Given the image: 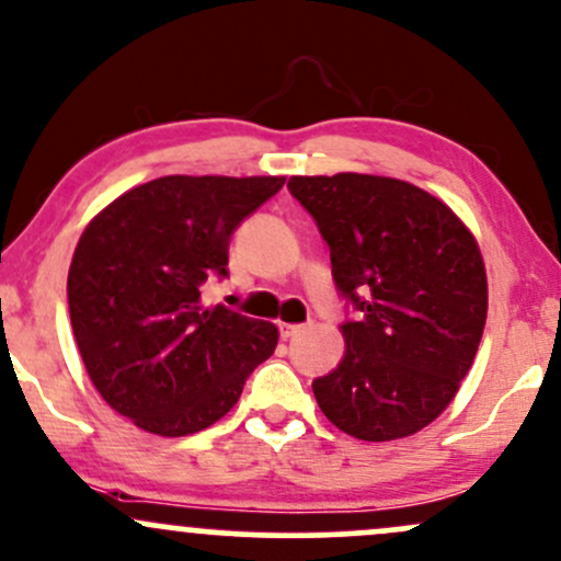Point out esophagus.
Wrapping results in <instances>:
<instances>
[{"instance_id":"obj_1","label":"esophagus","mask_w":561,"mask_h":561,"mask_svg":"<svg viewBox=\"0 0 561 561\" xmlns=\"http://www.w3.org/2000/svg\"><path fill=\"white\" fill-rule=\"evenodd\" d=\"M308 327L306 324H287V321H282L279 324V334H282V340H289V337H298L300 332H306Z\"/></svg>"}]
</instances>
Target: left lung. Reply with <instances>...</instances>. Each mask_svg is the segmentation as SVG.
Listing matches in <instances>:
<instances>
[{"label":"left lung","mask_w":561,"mask_h":561,"mask_svg":"<svg viewBox=\"0 0 561 561\" xmlns=\"http://www.w3.org/2000/svg\"><path fill=\"white\" fill-rule=\"evenodd\" d=\"M293 195L330 244L340 295L358 313L345 356L313 379L319 409L358 440L420 433L446 411L488 317L472 231L420 186L371 173L293 176Z\"/></svg>","instance_id":"left-lung-1"}]
</instances>
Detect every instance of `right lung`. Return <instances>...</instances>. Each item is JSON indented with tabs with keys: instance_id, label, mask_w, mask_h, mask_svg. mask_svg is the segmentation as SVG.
Instances as JSON below:
<instances>
[{
	"instance_id": "obj_1",
	"label": "right lung",
	"mask_w": 561,
	"mask_h": 561,
	"mask_svg": "<svg viewBox=\"0 0 561 561\" xmlns=\"http://www.w3.org/2000/svg\"><path fill=\"white\" fill-rule=\"evenodd\" d=\"M285 176H160L113 199L83 229L68 272L70 324L111 409L152 435L221 420L274 353L272 321L205 308L227 276L229 240Z\"/></svg>"
}]
</instances>
